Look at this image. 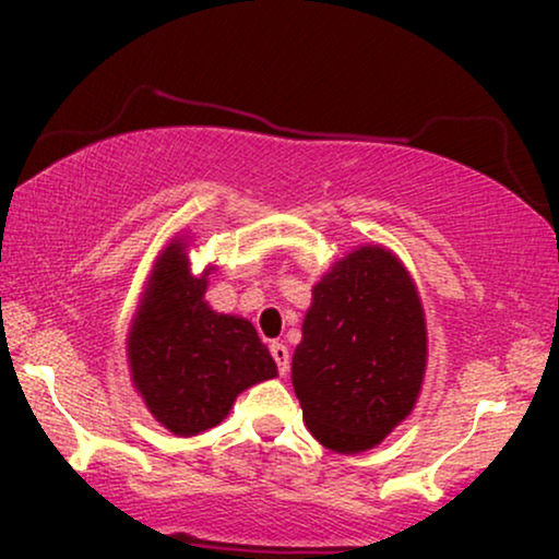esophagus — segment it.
I'll return each instance as SVG.
<instances>
[{
    "mask_svg": "<svg viewBox=\"0 0 559 559\" xmlns=\"http://www.w3.org/2000/svg\"><path fill=\"white\" fill-rule=\"evenodd\" d=\"M270 350H272V358H274V364H277L280 373H282V377H285L287 369H289V350H287V346H285V343H272Z\"/></svg>",
    "mask_w": 559,
    "mask_h": 559,
    "instance_id": "esophagus-1",
    "label": "esophagus"
}]
</instances>
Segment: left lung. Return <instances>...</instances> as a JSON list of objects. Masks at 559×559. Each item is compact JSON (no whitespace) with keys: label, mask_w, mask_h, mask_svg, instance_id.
I'll return each instance as SVG.
<instances>
[{"label":"left lung","mask_w":559,"mask_h":559,"mask_svg":"<svg viewBox=\"0 0 559 559\" xmlns=\"http://www.w3.org/2000/svg\"><path fill=\"white\" fill-rule=\"evenodd\" d=\"M425 369V308L407 266L381 243L350 249L312 287L293 354L310 435L343 455L377 448L412 415Z\"/></svg>","instance_id":"1"}]
</instances>
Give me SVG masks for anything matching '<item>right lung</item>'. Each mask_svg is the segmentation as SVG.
<instances>
[{
	"label": "right lung",
	"mask_w": 559,
	"mask_h": 559,
	"mask_svg": "<svg viewBox=\"0 0 559 559\" xmlns=\"http://www.w3.org/2000/svg\"><path fill=\"white\" fill-rule=\"evenodd\" d=\"M209 264L193 274L188 239L175 236L152 264L127 333L132 386L165 430L195 438L224 423L236 396L277 377V364L241 316L205 302Z\"/></svg>",
	"instance_id": "add662e5"
}]
</instances>
